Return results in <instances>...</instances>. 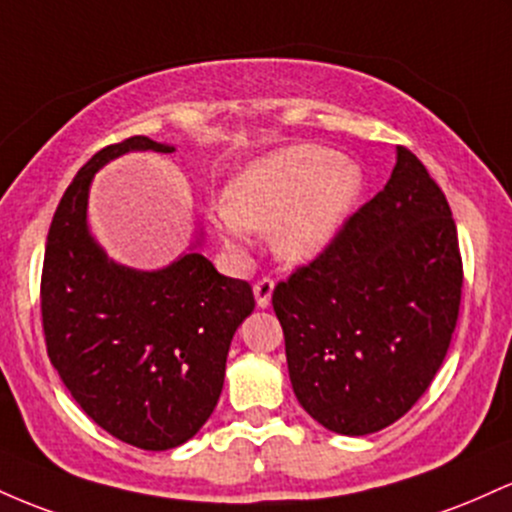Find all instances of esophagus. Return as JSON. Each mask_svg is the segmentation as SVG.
I'll list each match as a JSON object with an SVG mask.
<instances>
[{"instance_id": "34e87169", "label": "esophagus", "mask_w": 512, "mask_h": 512, "mask_svg": "<svg viewBox=\"0 0 512 512\" xmlns=\"http://www.w3.org/2000/svg\"><path fill=\"white\" fill-rule=\"evenodd\" d=\"M273 287H275V283L271 278H261V280H256V285H254V295H256V304L258 307H268V304H271V295H273Z\"/></svg>"}]
</instances>
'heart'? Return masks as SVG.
I'll list each match as a JSON object with an SVG mask.
<instances>
[{"label":"heart","mask_w":512,"mask_h":512,"mask_svg":"<svg viewBox=\"0 0 512 512\" xmlns=\"http://www.w3.org/2000/svg\"><path fill=\"white\" fill-rule=\"evenodd\" d=\"M363 188L355 164L317 145H297L263 154L234 174L227 200L212 220L229 244L249 232L275 229V246L285 258L307 261L336 237Z\"/></svg>","instance_id":"b5f03b06"}]
</instances>
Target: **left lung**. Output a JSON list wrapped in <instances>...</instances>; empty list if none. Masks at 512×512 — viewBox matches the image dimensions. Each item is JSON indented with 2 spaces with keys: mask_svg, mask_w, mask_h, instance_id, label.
<instances>
[{
  "mask_svg": "<svg viewBox=\"0 0 512 512\" xmlns=\"http://www.w3.org/2000/svg\"><path fill=\"white\" fill-rule=\"evenodd\" d=\"M462 256L445 193L411 149L326 249L273 290L302 409L341 435L392 426L450 348Z\"/></svg>",
  "mask_w": 512,
  "mask_h": 512,
  "instance_id": "obj_1",
  "label": "left lung"
}]
</instances>
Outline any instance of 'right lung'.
<instances>
[{
	"label": "right lung",
	"instance_id": "1",
	"mask_svg": "<svg viewBox=\"0 0 512 512\" xmlns=\"http://www.w3.org/2000/svg\"><path fill=\"white\" fill-rule=\"evenodd\" d=\"M132 149L174 152L135 135L79 169L50 222L40 314L50 363L86 416L128 445L171 450L215 411L229 343L256 300L198 251L152 273L108 261L86 200L96 171Z\"/></svg>",
	"mask_w": 512,
	"mask_h": 512
}]
</instances>
